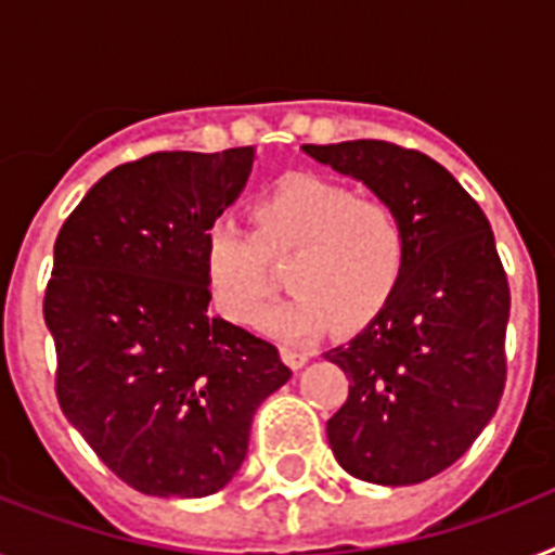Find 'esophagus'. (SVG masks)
I'll return each instance as SVG.
<instances>
[{
    "instance_id": "1",
    "label": "esophagus",
    "mask_w": 555,
    "mask_h": 555,
    "mask_svg": "<svg viewBox=\"0 0 555 555\" xmlns=\"http://www.w3.org/2000/svg\"><path fill=\"white\" fill-rule=\"evenodd\" d=\"M279 354H282V360H285L291 369H302V365L308 363V351H302V348L282 346V348H279Z\"/></svg>"
}]
</instances>
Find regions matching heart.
Instances as JSON below:
<instances>
[{"label": "heart", "mask_w": 555, "mask_h": 555, "mask_svg": "<svg viewBox=\"0 0 555 555\" xmlns=\"http://www.w3.org/2000/svg\"><path fill=\"white\" fill-rule=\"evenodd\" d=\"M253 218L256 233L218 218L204 235V268L227 320L259 322L275 289L272 266L287 258L295 296L261 321L279 339H305L331 322L363 328L400 287L409 242L388 201L328 178L291 176L256 204Z\"/></svg>", "instance_id": "b5f03b06"}]
</instances>
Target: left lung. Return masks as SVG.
<instances>
[{"label":"left lung","instance_id":"1","mask_svg":"<svg viewBox=\"0 0 555 555\" xmlns=\"http://www.w3.org/2000/svg\"><path fill=\"white\" fill-rule=\"evenodd\" d=\"M302 150L388 201L409 242L391 302L325 354L351 379L348 400L325 426L328 443L360 481L421 483L473 447L504 395L509 285L490 221L417 150L388 141Z\"/></svg>","mask_w":555,"mask_h":555}]
</instances>
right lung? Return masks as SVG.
Masks as SVG:
<instances>
[{
  "label": "right lung",
  "mask_w": 555,
  "mask_h": 555,
  "mask_svg": "<svg viewBox=\"0 0 555 555\" xmlns=\"http://www.w3.org/2000/svg\"><path fill=\"white\" fill-rule=\"evenodd\" d=\"M253 146L120 164L65 218L48 279L56 400L132 490L204 499L247 457L291 379L273 343L209 317L204 235L247 184Z\"/></svg>",
  "instance_id": "obj_1"
}]
</instances>
